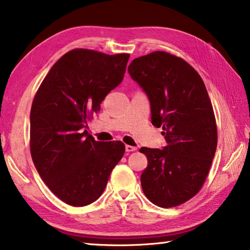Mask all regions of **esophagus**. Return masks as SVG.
Masks as SVG:
<instances>
[{
	"label": "esophagus",
	"mask_w": 250,
	"mask_h": 250,
	"mask_svg": "<svg viewBox=\"0 0 250 250\" xmlns=\"http://www.w3.org/2000/svg\"><path fill=\"white\" fill-rule=\"evenodd\" d=\"M138 147L132 146H125V151L126 152H133V151H137Z\"/></svg>",
	"instance_id": "obj_1"
}]
</instances>
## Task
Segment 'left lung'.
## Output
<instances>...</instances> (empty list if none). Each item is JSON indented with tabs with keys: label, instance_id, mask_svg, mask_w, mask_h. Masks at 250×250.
Listing matches in <instances>:
<instances>
[{
	"label": "left lung",
	"instance_id": "obj_1",
	"mask_svg": "<svg viewBox=\"0 0 250 250\" xmlns=\"http://www.w3.org/2000/svg\"><path fill=\"white\" fill-rule=\"evenodd\" d=\"M128 70L149 97L152 125L162 126L167 143L163 150L140 149L147 159L142 191L156 206H179L200 192L217 146L204 82L184 59L161 50L133 59Z\"/></svg>",
	"mask_w": 250,
	"mask_h": 250
}]
</instances>
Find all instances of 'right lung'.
I'll list each match as a JSON object with an SVG mask.
<instances>
[{
	"mask_svg": "<svg viewBox=\"0 0 250 250\" xmlns=\"http://www.w3.org/2000/svg\"><path fill=\"white\" fill-rule=\"evenodd\" d=\"M129 57L71 49L55 62L34 97L29 134L33 162L47 188L70 206L98 200L125 154L121 141H96L83 128L122 82Z\"/></svg>",
	"mask_w": 250,
	"mask_h": 250,
	"instance_id": "1",
	"label": "right lung"
}]
</instances>
